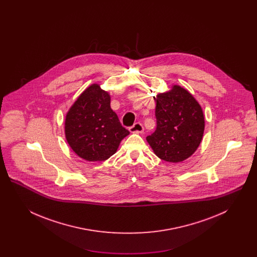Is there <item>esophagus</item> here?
Here are the masks:
<instances>
[{
	"label": "esophagus",
	"instance_id": "obj_1",
	"mask_svg": "<svg viewBox=\"0 0 257 257\" xmlns=\"http://www.w3.org/2000/svg\"><path fill=\"white\" fill-rule=\"evenodd\" d=\"M131 133H143L144 132V126L141 122H136L133 126L129 128Z\"/></svg>",
	"mask_w": 257,
	"mask_h": 257
}]
</instances>
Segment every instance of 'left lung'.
Returning a JSON list of instances; mask_svg holds the SVG:
<instances>
[{"label": "left lung", "mask_w": 257, "mask_h": 257, "mask_svg": "<svg viewBox=\"0 0 257 257\" xmlns=\"http://www.w3.org/2000/svg\"><path fill=\"white\" fill-rule=\"evenodd\" d=\"M156 130L147 141L160 159L179 163L197 149L204 132L200 105L183 87L173 86L157 95Z\"/></svg>", "instance_id": "1"}]
</instances>
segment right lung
<instances>
[{"label": "right lung", "instance_id": "1", "mask_svg": "<svg viewBox=\"0 0 257 257\" xmlns=\"http://www.w3.org/2000/svg\"><path fill=\"white\" fill-rule=\"evenodd\" d=\"M129 134L110 109L109 93L96 84L78 97L65 117L67 143L79 157L86 161L109 159Z\"/></svg>", "mask_w": 257, "mask_h": 257}]
</instances>
